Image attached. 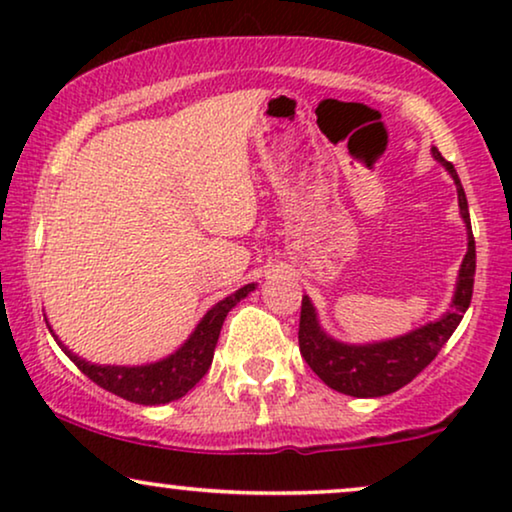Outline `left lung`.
I'll use <instances>...</instances> for the list:
<instances>
[{
	"mask_svg": "<svg viewBox=\"0 0 512 512\" xmlns=\"http://www.w3.org/2000/svg\"><path fill=\"white\" fill-rule=\"evenodd\" d=\"M433 158L450 172V177L457 184L459 195V212L466 223L468 233V251L461 263L457 289L450 310L438 321H431L422 328L401 335V338L373 342V345H347V342L333 340L319 326L317 312H314L312 300L303 296L300 305V328H298V345L300 354L307 361L314 373L324 380L328 387L340 391V394L356 398H377L394 394L405 384L415 380L429 363L436 359L440 349L450 335L457 331L459 321L471 305L473 296V277H475V240L471 230V214H468V202L464 186H461L459 174L454 170L450 160L440 156V151L433 146Z\"/></svg>",
	"mask_w": 512,
	"mask_h": 512,
	"instance_id": "left-lung-1",
	"label": "left lung"
}]
</instances>
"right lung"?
<instances>
[{
  "mask_svg": "<svg viewBox=\"0 0 512 512\" xmlns=\"http://www.w3.org/2000/svg\"><path fill=\"white\" fill-rule=\"evenodd\" d=\"M256 289V284H247L235 293H230L228 298H223L221 303H216L205 317L200 319V324L195 326L184 345L177 352L167 356L163 361L146 363V366H97L62 345L58 335L53 333V338L58 340L69 359L74 361V366L81 370L83 375H88L97 387L111 391V394L125 398L130 403L139 405H160L177 401V398L186 396L195 384H198L205 373L212 366L214 359V347L219 340L223 319L233 307L240 303L242 298H247L251 291Z\"/></svg>",
  "mask_w": 512,
  "mask_h": 512,
  "instance_id": "obj_1",
  "label": "right lung"
}]
</instances>
